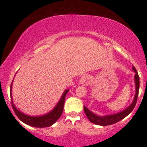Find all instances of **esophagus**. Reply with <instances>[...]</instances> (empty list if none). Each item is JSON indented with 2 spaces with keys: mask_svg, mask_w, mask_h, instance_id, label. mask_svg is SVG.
Listing matches in <instances>:
<instances>
[{
  "mask_svg": "<svg viewBox=\"0 0 147 147\" xmlns=\"http://www.w3.org/2000/svg\"><path fill=\"white\" fill-rule=\"evenodd\" d=\"M87 80H88V76L83 75L82 77H81L80 79H79V84H80V85H84V84L87 82Z\"/></svg>",
  "mask_w": 147,
  "mask_h": 147,
  "instance_id": "1",
  "label": "esophagus"
}]
</instances>
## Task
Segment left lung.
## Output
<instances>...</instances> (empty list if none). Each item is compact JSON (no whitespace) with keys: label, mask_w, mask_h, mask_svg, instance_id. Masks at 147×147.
Listing matches in <instances>:
<instances>
[{"label":"left lung","mask_w":147,"mask_h":147,"mask_svg":"<svg viewBox=\"0 0 147 147\" xmlns=\"http://www.w3.org/2000/svg\"><path fill=\"white\" fill-rule=\"evenodd\" d=\"M133 70L135 72L136 75L134 76L135 79V84H136V94H135L134 99H133L132 103L124 109V111H121V112L117 113L108 115L104 116H99L97 115L92 112H91L90 110L87 109L85 106H84V110L86 115L87 117L90 120V122L93 123V124H97V125L100 126H108L117 123L119 121L122 120L124 117H126L128 115H129L132 112L133 109L136 106V102H137L138 92H139V87H140V78L139 75H138L137 70L134 66L132 68Z\"/></svg>","instance_id":"obj_1"}]
</instances>
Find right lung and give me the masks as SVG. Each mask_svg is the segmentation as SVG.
<instances>
[{
	"instance_id": "obj_1",
	"label": "right lung",
	"mask_w": 147,
	"mask_h": 147,
	"mask_svg": "<svg viewBox=\"0 0 147 147\" xmlns=\"http://www.w3.org/2000/svg\"><path fill=\"white\" fill-rule=\"evenodd\" d=\"M12 83L11 84V88H10V96H11V106H12V109L14 110V113L17 115V117L19 118L20 120L22 121L23 123H25V124H28V125L37 128L48 127V126H52V124H55L58 120L59 118L61 117L62 113H63L64 102H65V96H66V94L68 93L69 91L68 89H66V90L64 91L59 101V102L57 103V105L55 106V108L52 111H50L48 113L43 115L31 116L21 112L15 106L14 102H13L12 94H11Z\"/></svg>"
}]
</instances>
